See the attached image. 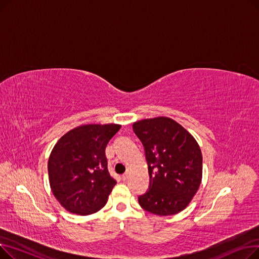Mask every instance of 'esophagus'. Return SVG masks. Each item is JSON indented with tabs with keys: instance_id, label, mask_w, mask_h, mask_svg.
I'll list each match as a JSON object with an SVG mask.
<instances>
[{
	"instance_id": "1",
	"label": "esophagus",
	"mask_w": 259,
	"mask_h": 259,
	"mask_svg": "<svg viewBox=\"0 0 259 259\" xmlns=\"http://www.w3.org/2000/svg\"><path fill=\"white\" fill-rule=\"evenodd\" d=\"M128 178H129V172H126V173H124V174L121 175V180H122V181L128 180Z\"/></svg>"
}]
</instances>
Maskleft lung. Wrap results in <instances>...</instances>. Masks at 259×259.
Masks as SVG:
<instances>
[{
  "instance_id": "left-lung-1",
  "label": "left lung",
  "mask_w": 259,
  "mask_h": 259,
  "mask_svg": "<svg viewBox=\"0 0 259 259\" xmlns=\"http://www.w3.org/2000/svg\"><path fill=\"white\" fill-rule=\"evenodd\" d=\"M132 127L144 146L150 176L149 189L139 196L141 207L160 216L180 213L201 183L202 156L197 142L169 117L139 120Z\"/></svg>"
}]
</instances>
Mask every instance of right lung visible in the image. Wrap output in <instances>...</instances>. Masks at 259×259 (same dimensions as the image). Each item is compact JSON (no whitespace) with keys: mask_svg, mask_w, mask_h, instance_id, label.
<instances>
[{"mask_svg":"<svg viewBox=\"0 0 259 259\" xmlns=\"http://www.w3.org/2000/svg\"><path fill=\"white\" fill-rule=\"evenodd\" d=\"M120 125H83L59 140L48 160L53 195L73 214L89 215L101 210L116 181L107 168L105 149Z\"/></svg>","mask_w":259,"mask_h":259,"instance_id":"1","label":"right lung"}]
</instances>
